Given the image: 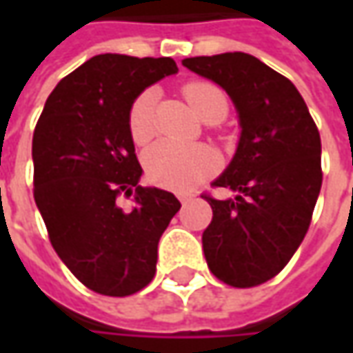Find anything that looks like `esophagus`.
<instances>
[{"label":"esophagus","instance_id":"34e87169","mask_svg":"<svg viewBox=\"0 0 353 353\" xmlns=\"http://www.w3.org/2000/svg\"><path fill=\"white\" fill-rule=\"evenodd\" d=\"M179 200H181V204H186V202H188L190 198H188V196H179Z\"/></svg>","mask_w":353,"mask_h":353}]
</instances>
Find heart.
I'll list each match as a JSON object with an SVG mask.
<instances>
[{
    "label": "heart",
    "instance_id": "heart-1",
    "mask_svg": "<svg viewBox=\"0 0 353 353\" xmlns=\"http://www.w3.org/2000/svg\"><path fill=\"white\" fill-rule=\"evenodd\" d=\"M183 94L194 114L208 123H218L228 116V96L224 90L212 82H188ZM155 90H145L129 105V135L137 145L149 143L155 135ZM143 167L147 179L157 186L170 190H190L216 174L220 161L206 145L159 141L145 151Z\"/></svg>",
    "mask_w": 353,
    "mask_h": 353
}]
</instances>
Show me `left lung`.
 <instances>
[{
	"label": "left lung",
	"mask_w": 353,
	"mask_h": 353,
	"mask_svg": "<svg viewBox=\"0 0 353 353\" xmlns=\"http://www.w3.org/2000/svg\"><path fill=\"white\" fill-rule=\"evenodd\" d=\"M183 64L230 94L241 125L236 155L214 181L237 196L202 194L212 206L202 234L206 263L230 287H257L283 271L308 232L322 186L319 128L291 80L251 54Z\"/></svg>",
	"instance_id": "obj_1"
}]
</instances>
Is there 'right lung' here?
I'll return each instance as SVG.
<instances>
[{
    "mask_svg": "<svg viewBox=\"0 0 353 353\" xmlns=\"http://www.w3.org/2000/svg\"><path fill=\"white\" fill-rule=\"evenodd\" d=\"M169 57L98 54L50 92L33 133V196L62 263L90 291L129 296L157 271V245L181 208L167 190L139 186L129 135L131 102L174 74ZM133 196V211L117 198Z\"/></svg>",
    "mask_w": 353,
    "mask_h": 353,
    "instance_id": "add662e5",
    "label": "right lung"
}]
</instances>
